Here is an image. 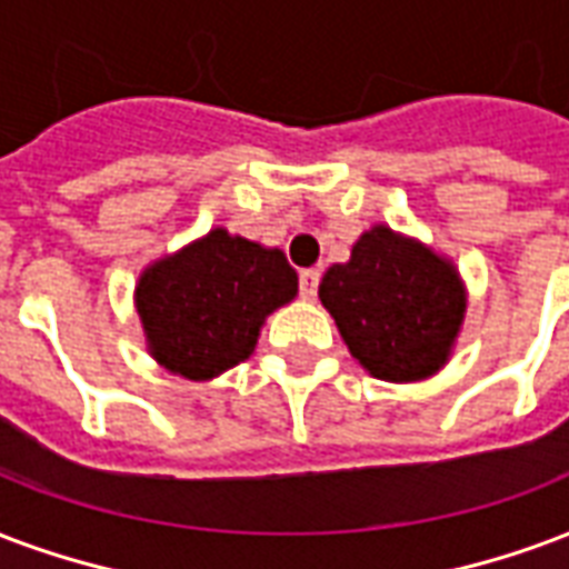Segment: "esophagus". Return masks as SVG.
Returning <instances> with one entry per match:
<instances>
[{"mask_svg":"<svg viewBox=\"0 0 569 569\" xmlns=\"http://www.w3.org/2000/svg\"><path fill=\"white\" fill-rule=\"evenodd\" d=\"M317 289H319V271H313V268H307V271L298 273V292H301V298H317Z\"/></svg>","mask_w":569,"mask_h":569,"instance_id":"1","label":"esophagus"}]
</instances>
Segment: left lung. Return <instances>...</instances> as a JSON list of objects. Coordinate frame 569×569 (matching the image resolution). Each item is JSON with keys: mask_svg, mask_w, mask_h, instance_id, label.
<instances>
[{"mask_svg": "<svg viewBox=\"0 0 569 569\" xmlns=\"http://www.w3.org/2000/svg\"><path fill=\"white\" fill-rule=\"evenodd\" d=\"M319 298L361 368L391 382L443 368L465 319L456 268L386 226L365 231L349 262L328 268Z\"/></svg>", "mask_w": 569, "mask_h": 569, "instance_id": "obj_1", "label": "left lung"}]
</instances>
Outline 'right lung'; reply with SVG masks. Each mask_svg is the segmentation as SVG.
Instances as JSON below:
<instances>
[{
    "label": "right lung",
    "instance_id": "1",
    "mask_svg": "<svg viewBox=\"0 0 569 569\" xmlns=\"http://www.w3.org/2000/svg\"><path fill=\"white\" fill-rule=\"evenodd\" d=\"M296 292L283 252L213 229L147 268L134 305L153 359L187 380H210L250 356L264 317Z\"/></svg>",
    "mask_w": 569,
    "mask_h": 569
}]
</instances>
